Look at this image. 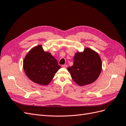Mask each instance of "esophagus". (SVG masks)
<instances>
[{"label":"esophagus","instance_id":"obj_1","mask_svg":"<svg viewBox=\"0 0 126 126\" xmlns=\"http://www.w3.org/2000/svg\"><path fill=\"white\" fill-rule=\"evenodd\" d=\"M62 67L63 68H67V64H63V65H62Z\"/></svg>","mask_w":126,"mask_h":126}]
</instances>
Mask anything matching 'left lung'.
I'll list each match as a JSON object with an SVG mask.
<instances>
[{"label": "left lung", "instance_id": "obj_1", "mask_svg": "<svg viewBox=\"0 0 126 126\" xmlns=\"http://www.w3.org/2000/svg\"><path fill=\"white\" fill-rule=\"evenodd\" d=\"M102 62L97 52L89 48L76 53L73 66L67 68L72 79L77 85L86 86L94 82L99 76Z\"/></svg>", "mask_w": 126, "mask_h": 126}]
</instances>
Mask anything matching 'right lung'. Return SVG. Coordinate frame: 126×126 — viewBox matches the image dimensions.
Instances as JSON below:
<instances>
[{"label": "right lung", "instance_id": "1", "mask_svg": "<svg viewBox=\"0 0 126 126\" xmlns=\"http://www.w3.org/2000/svg\"><path fill=\"white\" fill-rule=\"evenodd\" d=\"M23 68L26 76L32 81L46 86L61 67L50 52L45 51L41 45H38L25 56Z\"/></svg>", "mask_w": 126, "mask_h": 126}]
</instances>
